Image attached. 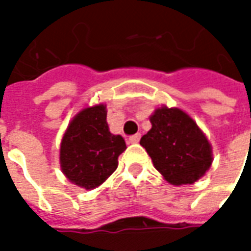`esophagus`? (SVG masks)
<instances>
[{"label":"esophagus","mask_w":251,"mask_h":251,"mask_svg":"<svg viewBox=\"0 0 251 251\" xmlns=\"http://www.w3.org/2000/svg\"><path fill=\"white\" fill-rule=\"evenodd\" d=\"M140 138H141V134L137 133L134 136L129 137V142H130V144H137V142H140Z\"/></svg>","instance_id":"obj_1"}]
</instances>
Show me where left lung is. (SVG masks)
<instances>
[{
  "instance_id": "left-lung-1",
  "label": "left lung",
  "mask_w": 251,
  "mask_h": 251,
  "mask_svg": "<svg viewBox=\"0 0 251 251\" xmlns=\"http://www.w3.org/2000/svg\"><path fill=\"white\" fill-rule=\"evenodd\" d=\"M149 121L152 129L140 144L164 179L172 185L194 184L201 179L212 164V148L191 115L164 104Z\"/></svg>"
}]
</instances>
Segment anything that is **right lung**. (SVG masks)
Wrapping results in <instances>:
<instances>
[{
    "label": "right lung",
    "instance_id": "right-lung-1",
    "mask_svg": "<svg viewBox=\"0 0 251 251\" xmlns=\"http://www.w3.org/2000/svg\"><path fill=\"white\" fill-rule=\"evenodd\" d=\"M106 117V104L84 107L68 124L60 142L62 172L72 184L87 191L109 179L126 149L125 140L110 133Z\"/></svg>",
    "mask_w": 251,
    "mask_h": 251
}]
</instances>
